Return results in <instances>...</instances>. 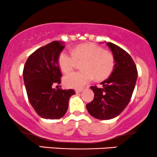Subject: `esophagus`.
Returning a JSON list of instances; mask_svg holds the SVG:
<instances>
[{
    "label": "esophagus",
    "instance_id": "1",
    "mask_svg": "<svg viewBox=\"0 0 157 157\" xmlns=\"http://www.w3.org/2000/svg\"><path fill=\"white\" fill-rule=\"evenodd\" d=\"M82 91V89H76V90H75V92H76V93H77H77H80V92H81Z\"/></svg>",
    "mask_w": 157,
    "mask_h": 157
}]
</instances>
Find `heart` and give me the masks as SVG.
<instances>
[{"mask_svg": "<svg viewBox=\"0 0 157 157\" xmlns=\"http://www.w3.org/2000/svg\"><path fill=\"white\" fill-rule=\"evenodd\" d=\"M82 63V71H73L64 77L63 82L66 87L81 89L92 82L95 77L98 80L108 78L115 68V58L104 48L98 44L90 43L76 47L72 52L63 51L60 53L58 63L63 72L71 71L77 64Z\"/></svg>", "mask_w": 157, "mask_h": 157, "instance_id": "obj_1", "label": "heart"}]
</instances>
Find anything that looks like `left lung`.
<instances>
[{"label":"left lung","instance_id":"left-lung-1","mask_svg":"<svg viewBox=\"0 0 157 157\" xmlns=\"http://www.w3.org/2000/svg\"><path fill=\"white\" fill-rule=\"evenodd\" d=\"M106 44L115 58V68L108 79L101 82L102 88H90L94 98L86 104L89 113L100 120L114 118L123 112L131 99L136 82L138 71L128 53L111 42Z\"/></svg>","mask_w":157,"mask_h":157}]
</instances>
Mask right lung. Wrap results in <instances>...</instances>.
<instances>
[{"mask_svg": "<svg viewBox=\"0 0 157 157\" xmlns=\"http://www.w3.org/2000/svg\"><path fill=\"white\" fill-rule=\"evenodd\" d=\"M65 48L63 42H53L39 48L28 57L23 70L27 97L36 113L45 119H58L65 114L74 89H53L61 82L58 59Z\"/></svg>", "mask_w": 157, "mask_h": 157, "instance_id": "obj_1", "label": "right lung"}]
</instances>
